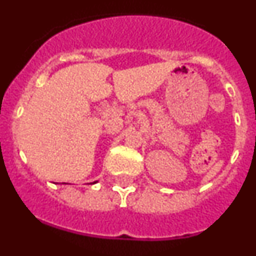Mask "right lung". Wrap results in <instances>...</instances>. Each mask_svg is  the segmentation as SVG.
Listing matches in <instances>:
<instances>
[{"instance_id":"1","label":"right lung","mask_w":256,"mask_h":256,"mask_svg":"<svg viewBox=\"0 0 256 256\" xmlns=\"http://www.w3.org/2000/svg\"><path fill=\"white\" fill-rule=\"evenodd\" d=\"M94 183H96V182H92V184H94Z\"/></svg>"}]
</instances>
